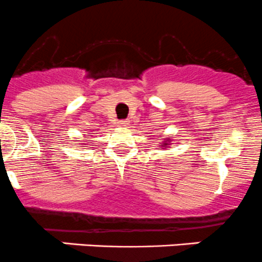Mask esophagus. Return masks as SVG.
<instances>
[{
  "mask_svg": "<svg viewBox=\"0 0 262 262\" xmlns=\"http://www.w3.org/2000/svg\"><path fill=\"white\" fill-rule=\"evenodd\" d=\"M128 121L127 120H120L118 121V126H120V127H127L128 126Z\"/></svg>",
  "mask_w": 262,
  "mask_h": 262,
  "instance_id": "1",
  "label": "esophagus"
}]
</instances>
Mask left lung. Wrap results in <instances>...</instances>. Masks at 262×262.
<instances>
[{
    "label": "left lung",
    "mask_w": 262,
    "mask_h": 262,
    "mask_svg": "<svg viewBox=\"0 0 262 262\" xmlns=\"http://www.w3.org/2000/svg\"><path fill=\"white\" fill-rule=\"evenodd\" d=\"M167 145H168V144H164V146H167Z\"/></svg>",
    "instance_id": "8db88e82"
}]
</instances>
